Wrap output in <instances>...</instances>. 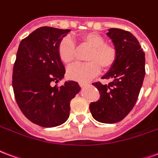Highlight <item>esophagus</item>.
Here are the masks:
<instances>
[{"instance_id": "obj_1", "label": "esophagus", "mask_w": 158, "mask_h": 158, "mask_svg": "<svg viewBox=\"0 0 158 158\" xmlns=\"http://www.w3.org/2000/svg\"><path fill=\"white\" fill-rule=\"evenodd\" d=\"M79 85H80V87H84V86H86V85H87V82H79Z\"/></svg>"}]
</instances>
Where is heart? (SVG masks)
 I'll return each mask as SVG.
<instances>
[{
  "instance_id": "obj_1",
  "label": "heart",
  "mask_w": 158,
  "mask_h": 158,
  "mask_svg": "<svg viewBox=\"0 0 158 158\" xmlns=\"http://www.w3.org/2000/svg\"><path fill=\"white\" fill-rule=\"evenodd\" d=\"M81 44L89 46L92 49L87 56V63L71 66L67 70L69 79L81 82L91 80L99 73L100 69L109 71L115 65L118 58L117 49L107 44L105 39L97 33H86L79 38ZM60 60L65 65H71L76 60V45L70 38H65L58 45Z\"/></svg>"
}]
</instances>
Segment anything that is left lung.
<instances>
[{"instance_id":"8db88e82","label":"left lung","mask_w":158,"mask_h":158,"mask_svg":"<svg viewBox=\"0 0 158 158\" xmlns=\"http://www.w3.org/2000/svg\"><path fill=\"white\" fill-rule=\"evenodd\" d=\"M107 34L115 46L118 58L102 77L111 81L93 83L100 98L90 103L89 109L97 121L113 124L125 118L137 101L146 73L145 53L136 38L128 31L110 28Z\"/></svg>"}]
</instances>
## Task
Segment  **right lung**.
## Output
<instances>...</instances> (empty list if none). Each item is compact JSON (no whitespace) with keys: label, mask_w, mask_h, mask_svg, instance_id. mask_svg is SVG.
I'll return each mask as SVG.
<instances>
[{"label":"right lung","mask_w":158,"mask_h":158,"mask_svg":"<svg viewBox=\"0 0 158 158\" xmlns=\"http://www.w3.org/2000/svg\"><path fill=\"white\" fill-rule=\"evenodd\" d=\"M68 32L41 27L22 40L18 47L12 71L15 99L25 117L42 127L65 123L71 99L81 90L74 81L52 87L65 73L57 49Z\"/></svg>","instance_id":"1"}]
</instances>
